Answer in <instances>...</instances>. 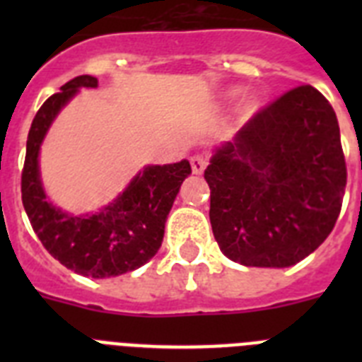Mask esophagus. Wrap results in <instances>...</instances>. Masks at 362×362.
Listing matches in <instances>:
<instances>
[{
	"mask_svg": "<svg viewBox=\"0 0 362 362\" xmlns=\"http://www.w3.org/2000/svg\"><path fill=\"white\" fill-rule=\"evenodd\" d=\"M190 165H192V172H194V174H203L204 168L209 166V158H206V156H203V153L192 156Z\"/></svg>",
	"mask_w": 362,
	"mask_h": 362,
	"instance_id": "obj_1",
	"label": "esophagus"
}]
</instances>
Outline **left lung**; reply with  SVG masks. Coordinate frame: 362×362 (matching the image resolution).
Listing matches in <instances>:
<instances>
[{
	"instance_id": "1",
	"label": "left lung",
	"mask_w": 362,
	"mask_h": 362,
	"mask_svg": "<svg viewBox=\"0 0 362 362\" xmlns=\"http://www.w3.org/2000/svg\"><path fill=\"white\" fill-rule=\"evenodd\" d=\"M221 252L245 267L284 268L334 230L346 187L337 116L300 85L259 110L204 170Z\"/></svg>"
}]
</instances>
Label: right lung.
I'll list each match as a JSON object with an SVG mask.
<instances>
[{
    "mask_svg": "<svg viewBox=\"0 0 362 362\" xmlns=\"http://www.w3.org/2000/svg\"><path fill=\"white\" fill-rule=\"evenodd\" d=\"M81 86L95 88L98 79L92 76L70 79L62 92L41 105L32 121L21 172V199L32 228L54 259L76 274L103 279L136 270L158 254L166 216L192 168L187 159L146 166L114 203L92 216H70L56 209L41 187L37 156L57 112Z\"/></svg>",
    "mask_w": 362,
    "mask_h": 362,
    "instance_id": "add662e5",
    "label": "right lung"
}]
</instances>
